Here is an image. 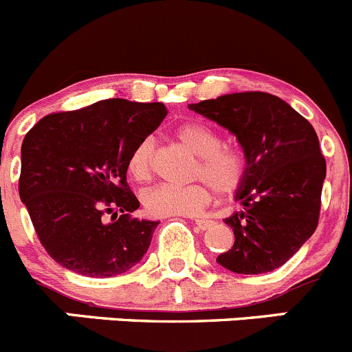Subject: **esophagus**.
Here are the masks:
<instances>
[{"instance_id":"obj_1","label":"esophagus","mask_w":352,"mask_h":352,"mask_svg":"<svg viewBox=\"0 0 352 352\" xmlns=\"http://www.w3.org/2000/svg\"><path fill=\"white\" fill-rule=\"evenodd\" d=\"M195 224H197L201 231H205V229H208L214 226V221H208V219H195Z\"/></svg>"}]
</instances>
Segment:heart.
I'll use <instances>...</instances> for the list:
<instances>
[{
  "label": "heart",
  "instance_id": "b5f03b06",
  "mask_svg": "<svg viewBox=\"0 0 352 352\" xmlns=\"http://www.w3.org/2000/svg\"><path fill=\"white\" fill-rule=\"evenodd\" d=\"M176 137L198 155L197 175L205 179L191 184H157L142 197L145 212L154 217L195 215L212 200V186L221 193H231L245 179L248 157L239 144H222L221 133L204 123H184L176 128ZM154 142L144 138L128 157V173L138 183L152 176Z\"/></svg>",
  "mask_w": 352,
  "mask_h": 352
}]
</instances>
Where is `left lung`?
Instances as JSON below:
<instances>
[{
    "label": "left lung",
    "instance_id": "left-lung-1",
    "mask_svg": "<svg viewBox=\"0 0 352 352\" xmlns=\"http://www.w3.org/2000/svg\"><path fill=\"white\" fill-rule=\"evenodd\" d=\"M188 107L231 131L248 157L234 195L243 210L224 219L234 245L217 263L234 274L279 269L318 226L327 164L315 130L267 92L226 94Z\"/></svg>",
    "mask_w": 352,
    "mask_h": 352
}]
</instances>
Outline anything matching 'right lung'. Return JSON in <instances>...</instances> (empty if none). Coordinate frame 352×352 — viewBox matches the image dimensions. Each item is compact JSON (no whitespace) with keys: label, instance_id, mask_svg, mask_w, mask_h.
Segmentation results:
<instances>
[{"label":"right lung","instance_id":"1","mask_svg":"<svg viewBox=\"0 0 352 352\" xmlns=\"http://www.w3.org/2000/svg\"><path fill=\"white\" fill-rule=\"evenodd\" d=\"M166 114L161 102L107 99L47 114L25 135L20 200L59 265L114 277L144 258L159 221L131 215L140 201L126 183V164Z\"/></svg>","mask_w":352,"mask_h":352}]
</instances>
